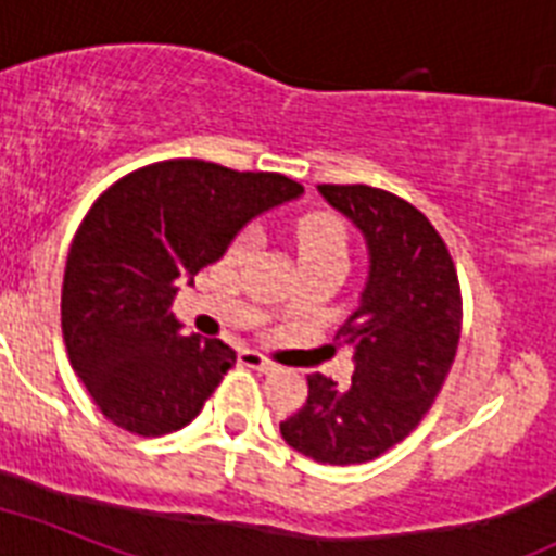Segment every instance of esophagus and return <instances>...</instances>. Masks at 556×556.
<instances>
[{
    "instance_id": "34e87169",
    "label": "esophagus",
    "mask_w": 556,
    "mask_h": 556,
    "mask_svg": "<svg viewBox=\"0 0 556 556\" xmlns=\"http://www.w3.org/2000/svg\"><path fill=\"white\" fill-rule=\"evenodd\" d=\"M240 365L242 367H251V370H260V372H274V370H277V365H274V362H268V358L260 356V353H254V350H242V353H240Z\"/></svg>"
}]
</instances>
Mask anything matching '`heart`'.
<instances>
[{"label":"heart","mask_w":556,"mask_h":556,"mask_svg":"<svg viewBox=\"0 0 556 556\" xmlns=\"http://www.w3.org/2000/svg\"><path fill=\"white\" fill-rule=\"evenodd\" d=\"M254 240V231H245V235L237 237L231 256L242 260L251 251ZM293 240H296V251H300L302 263H307V260H328V263L342 265V268L348 263V228L333 214H311V217H305L296 226Z\"/></svg>","instance_id":"b5f03b06"}]
</instances>
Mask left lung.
Returning <instances> with one entry per match:
<instances>
[{
  "mask_svg": "<svg viewBox=\"0 0 556 556\" xmlns=\"http://www.w3.org/2000/svg\"><path fill=\"white\" fill-rule=\"evenodd\" d=\"M319 191L370 254L358 307L336 333L353 344L356 372L348 387L307 376V401L279 432L316 464H367L404 441L441 393L458 353L460 286L446 242L413 203L365 184Z\"/></svg>",
  "mask_w": 556,
  "mask_h": 556,
  "instance_id": "1",
  "label": "left lung"
}]
</instances>
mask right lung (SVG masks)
<instances>
[{
    "instance_id": "add662e5",
    "label": "right lung",
    "mask_w": 556,
    "mask_h": 556,
    "mask_svg": "<svg viewBox=\"0 0 556 556\" xmlns=\"http://www.w3.org/2000/svg\"><path fill=\"white\" fill-rule=\"evenodd\" d=\"M302 191L277 172L177 157L129 172L92 203L67 254L62 333L70 365L115 427L157 438L198 418L237 353L186 336L175 293L245 223Z\"/></svg>"
}]
</instances>
